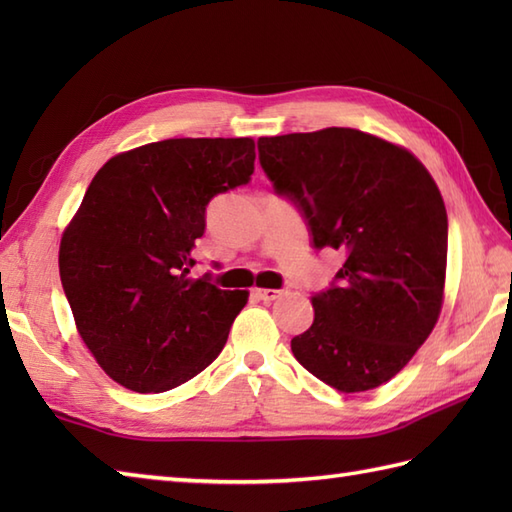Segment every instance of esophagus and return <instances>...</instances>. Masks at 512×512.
<instances>
[{
	"instance_id": "esophagus-1",
	"label": "esophagus",
	"mask_w": 512,
	"mask_h": 512,
	"mask_svg": "<svg viewBox=\"0 0 512 512\" xmlns=\"http://www.w3.org/2000/svg\"><path fill=\"white\" fill-rule=\"evenodd\" d=\"M281 295H286V290H273V288H255L253 290V297L259 301H266V303L279 299Z\"/></svg>"
}]
</instances>
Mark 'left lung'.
<instances>
[{
  "label": "left lung",
  "instance_id": "left-lung-1",
  "mask_svg": "<svg viewBox=\"0 0 512 512\" xmlns=\"http://www.w3.org/2000/svg\"><path fill=\"white\" fill-rule=\"evenodd\" d=\"M257 149L312 246L345 259L312 297L314 321L292 354L345 394L387 383L440 317L449 222L436 182L407 149L350 127L259 138Z\"/></svg>",
  "mask_w": 512,
  "mask_h": 512
}]
</instances>
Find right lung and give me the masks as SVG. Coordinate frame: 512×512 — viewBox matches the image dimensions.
Wrapping results in <instances>:
<instances>
[{"label":"right lung","instance_id":"obj_1","mask_svg":"<svg viewBox=\"0 0 512 512\" xmlns=\"http://www.w3.org/2000/svg\"><path fill=\"white\" fill-rule=\"evenodd\" d=\"M255 171L253 138H169L110 158L59 248L76 330L103 372L138 394L169 391L209 367L246 290L193 279L206 206Z\"/></svg>","mask_w":512,"mask_h":512}]
</instances>
